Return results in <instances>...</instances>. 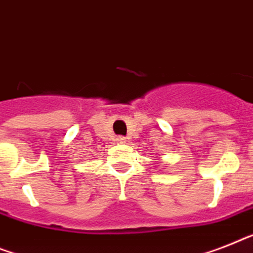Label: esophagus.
<instances>
[{
	"label": "esophagus",
	"instance_id": "1",
	"mask_svg": "<svg viewBox=\"0 0 253 253\" xmlns=\"http://www.w3.org/2000/svg\"><path fill=\"white\" fill-rule=\"evenodd\" d=\"M118 141H119V142H122V143H123V142H125V137H119Z\"/></svg>",
	"mask_w": 253,
	"mask_h": 253
}]
</instances>
